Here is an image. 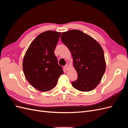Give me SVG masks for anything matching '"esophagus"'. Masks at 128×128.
I'll use <instances>...</instances> for the list:
<instances>
[{
	"label": "esophagus",
	"instance_id": "34e87169",
	"mask_svg": "<svg viewBox=\"0 0 128 128\" xmlns=\"http://www.w3.org/2000/svg\"><path fill=\"white\" fill-rule=\"evenodd\" d=\"M64 68L66 69V70H68V68H69V67H68V64H66L65 66H64Z\"/></svg>",
	"mask_w": 128,
	"mask_h": 128
}]
</instances>
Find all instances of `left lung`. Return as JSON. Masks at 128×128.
<instances>
[{
    "label": "left lung",
    "mask_w": 128,
    "mask_h": 128,
    "mask_svg": "<svg viewBox=\"0 0 128 128\" xmlns=\"http://www.w3.org/2000/svg\"><path fill=\"white\" fill-rule=\"evenodd\" d=\"M61 40L70 51L73 66L78 78L72 86L77 90L88 92L99 84L106 70L103 49L99 42L78 30L62 32Z\"/></svg>",
    "instance_id": "8db88e82"
}]
</instances>
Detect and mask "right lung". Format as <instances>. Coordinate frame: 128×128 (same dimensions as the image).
<instances>
[{"mask_svg": "<svg viewBox=\"0 0 128 128\" xmlns=\"http://www.w3.org/2000/svg\"><path fill=\"white\" fill-rule=\"evenodd\" d=\"M61 32L51 30L41 33L30 44L24 56L22 68L26 78L40 91L52 90L64 73L54 53Z\"/></svg>", "mask_w": 128, "mask_h": 128, "instance_id": "obj_1", "label": "right lung"}]
</instances>
